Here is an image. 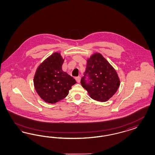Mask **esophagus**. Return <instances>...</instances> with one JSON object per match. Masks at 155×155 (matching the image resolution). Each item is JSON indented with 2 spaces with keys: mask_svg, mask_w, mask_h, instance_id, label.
Returning <instances> with one entry per match:
<instances>
[{
  "mask_svg": "<svg viewBox=\"0 0 155 155\" xmlns=\"http://www.w3.org/2000/svg\"><path fill=\"white\" fill-rule=\"evenodd\" d=\"M75 80H76V81H77L78 83H80V81H81V77H75Z\"/></svg>",
  "mask_w": 155,
  "mask_h": 155,
  "instance_id": "obj_1",
  "label": "esophagus"
}]
</instances>
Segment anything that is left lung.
Instances as JSON below:
<instances>
[{
    "label": "left lung",
    "mask_w": 155,
    "mask_h": 155,
    "mask_svg": "<svg viewBox=\"0 0 155 155\" xmlns=\"http://www.w3.org/2000/svg\"><path fill=\"white\" fill-rule=\"evenodd\" d=\"M86 76L88 77L87 80ZM81 84L91 98L106 102L117 91L120 80L113 66L101 54L96 53L87 59Z\"/></svg>",
    "instance_id": "8db88e82"
}]
</instances>
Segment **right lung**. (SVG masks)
<instances>
[{"mask_svg": "<svg viewBox=\"0 0 155 155\" xmlns=\"http://www.w3.org/2000/svg\"><path fill=\"white\" fill-rule=\"evenodd\" d=\"M64 60L60 53L55 52L38 66L33 79L38 95L45 102L56 103L65 98L75 80L62 71Z\"/></svg>", "mask_w": 155, "mask_h": 155, "instance_id": "obj_1", "label": "right lung"}]
</instances>
